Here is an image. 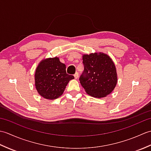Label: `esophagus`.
Here are the masks:
<instances>
[{"label": "esophagus", "instance_id": "34e87169", "mask_svg": "<svg viewBox=\"0 0 151 151\" xmlns=\"http://www.w3.org/2000/svg\"><path fill=\"white\" fill-rule=\"evenodd\" d=\"M78 75H79V74H78V73H77V72H76V73L75 74V75H74V76H75V79H77V78H78Z\"/></svg>", "mask_w": 151, "mask_h": 151}]
</instances>
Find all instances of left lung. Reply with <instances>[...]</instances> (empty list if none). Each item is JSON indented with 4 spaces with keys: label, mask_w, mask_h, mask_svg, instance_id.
<instances>
[{
    "label": "left lung",
    "mask_w": 151,
    "mask_h": 151,
    "mask_svg": "<svg viewBox=\"0 0 151 151\" xmlns=\"http://www.w3.org/2000/svg\"><path fill=\"white\" fill-rule=\"evenodd\" d=\"M84 72L79 78L86 92L95 98L105 97L113 91L117 82L115 64L107 54H84Z\"/></svg>",
    "instance_id": "obj_1"
}]
</instances>
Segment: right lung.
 I'll list each match as a JSON object with an SVG mask.
<instances>
[{"label": "right lung", "instance_id": "obj_1", "mask_svg": "<svg viewBox=\"0 0 151 151\" xmlns=\"http://www.w3.org/2000/svg\"><path fill=\"white\" fill-rule=\"evenodd\" d=\"M74 76L66 73V66L59 58H49L41 61L35 73V86L41 97L54 100L63 94Z\"/></svg>", "mask_w": 151, "mask_h": 151}]
</instances>
